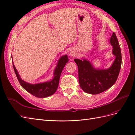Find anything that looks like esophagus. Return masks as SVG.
I'll return each instance as SVG.
<instances>
[{"label":"esophagus","instance_id":"1","mask_svg":"<svg viewBox=\"0 0 135 135\" xmlns=\"http://www.w3.org/2000/svg\"><path fill=\"white\" fill-rule=\"evenodd\" d=\"M70 55H71V56H75V53H74V52H72V51L70 52Z\"/></svg>","mask_w":135,"mask_h":135}]
</instances>
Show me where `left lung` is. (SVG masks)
I'll list each match as a JSON object with an SVG mask.
<instances>
[{
    "mask_svg": "<svg viewBox=\"0 0 135 135\" xmlns=\"http://www.w3.org/2000/svg\"><path fill=\"white\" fill-rule=\"evenodd\" d=\"M110 42L116 58L112 66L107 70H96L90 62L85 59L74 60L78 68L80 86L85 92L92 95L99 94L111 87L117 81L121 68L122 55L115 32L113 33Z\"/></svg>",
    "mask_w": 135,
    "mask_h": 135,
    "instance_id": "left-lung-1",
    "label": "left lung"
}]
</instances>
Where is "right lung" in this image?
I'll list each match as a JSON object with an SVG mask.
<instances>
[{"mask_svg":"<svg viewBox=\"0 0 135 135\" xmlns=\"http://www.w3.org/2000/svg\"><path fill=\"white\" fill-rule=\"evenodd\" d=\"M68 61L69 59L67 55L61 57L55 70L54 79L50 81L35 84H31L22 80L20 77L18 73L13 64V66L16 76L21 86L32 95L36 97L44 98L52 95L56 91L59 86L61 72Z\"/></svg>","mask_w":135,"mask_h":135,"instance_id":"right-lung-1","label":"right lung"}]
</instances>
